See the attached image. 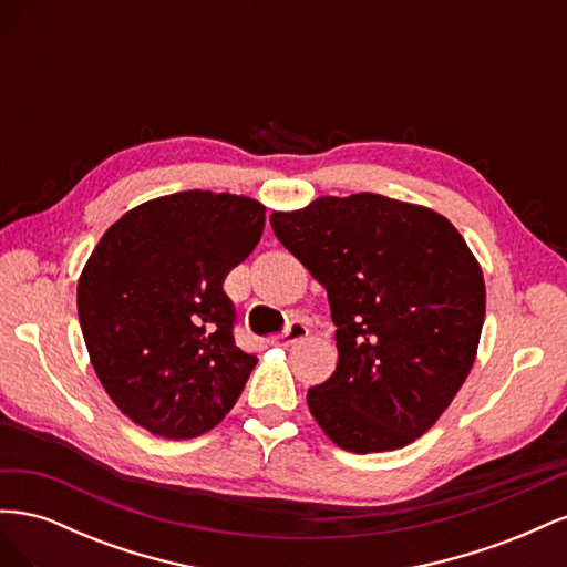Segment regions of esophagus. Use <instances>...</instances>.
I'll use <instances>...</instances> for the list:
<instances>
[{"instance_id": "obj_1", "label": "esophagus", "mask_w": 567, "mask_h": 567, "mask_svg": "<svg viewBox=\"0 0 567 567\" xmlns=\"http://www.w3.org/2000/svg\"><path fill=\"white\" fill-rule=\"evenodd\" d=\"M307 333H310V329H307V326H305L302 321H290V323L286 326V331H284L281 336H277V338H271V342H274V346L288 348V346H293V342L305 340Z\"/></svg>"}]
</instances>
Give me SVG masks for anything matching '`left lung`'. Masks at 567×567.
Instances as JSON below:
<instances>
[{
	"instance_id": "left-lung-1",
	"label": "left lung",
	"mask_w": 567,
	"mask_h": 567,
	"mask_svg": "<svg viewBox=\"0 0 567 567\" xmlns=\"http://www.w3.org/2000/svg\"><path fill=\"white\" fill-rule=\"evenodd\" d=\"M279 241L326 288L338 367L307 406L338 447L392 452L431 431L475 362L485 279L447 217L379 194L271 213Z\"/></svg>"
}]
</instances>
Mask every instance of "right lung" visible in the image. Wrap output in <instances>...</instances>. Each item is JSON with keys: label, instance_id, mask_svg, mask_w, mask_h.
<instances>
[{"label": "right lung", "instance_id": "add662e5", "mask_svg": "<svg viewBox=\"0 0 567 567\" xmlns=\"http://www.w3.org/2000/svg\"><path fill=\"white\" fill-rule=\"evenodd\" d=\"M265 205L179 192L127 210L92 250L78 315L109 398L148 433L198 437L225 419L257 357L234 342L227 274L260 241Z\"/></svg>", "mask_w": 567, "mask_h": 567}]
</instances>
